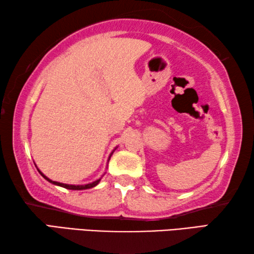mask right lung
I'll return each mask as SVG.
<instances>
[{
	"label": "right lung",
	"mask_w": 254,
	"mask_h": 254,
	"mask_svg": "<svg viewBox=\"0 0 254 254\" xmlns=\"http://www.w3.org/2000/svg\"><path fill=\"white\" fill-rule=\"evenodd\" d=\"M39 171V170H38ZM39 173L41 174V176H43L46 180L47 181H49V182H52V184H54V185H57V186H61V187H63V188H66V189H69V190H83V189H89V188H92V187H94V186H97L98 184H99V181H100V179L99 180H97V181H94V182H92V184H89V185H85V186H70V185H65V184H60V182H56V181H52L51 179H48L47 177H45L43 173H41L40 171H39Z\"/></svg>",
	"instance_id": "right-lung-1"
}]
</instances>
